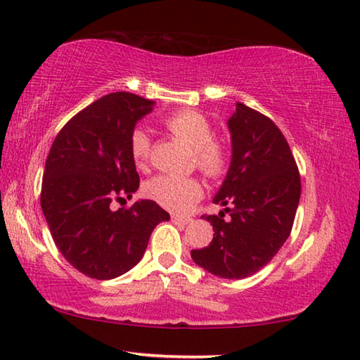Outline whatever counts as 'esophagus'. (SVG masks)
<instances>
[{
    "label": "esophagus",
    "mask_w": 360,
    "mask_h": 360,
    "mask_svg": "<svg viewBox=\"0 0 360 360\" xmlns=\"http://www.w3.org/2000/svg\"><path fill=\"white\" fill-rule=\"evenodd\" d=\"M171 222L176 226H187L191 222V218H182V216H176L173 214L171 216Z\"/></svg>",
    "instance_id": "1"
}]
</instances>
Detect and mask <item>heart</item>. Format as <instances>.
I'll use <instances>...</instances> for the list:
<instances>
[{
  "instance_id": "b5f03b06",
  "label": "heart",
  "mask_w": 360,
  "mask_h": 360,
  "mask_svg": "<svg viewBox=\"0 0 360 360\" xmlns=\"http://www.w3.org/2000/svg\"><path fill=\"white\" fill-rule=\"evenodd\" d=\"M165 124L176 138L193 150L198 169L210 178H218L229 167V149L214 139L208 118L195 110H179L165 118ZM129 152L136 167L144 169L150 158V138L144 128L136 127L129 134ZM147 197L160 207L176 213H186L203 195V186L197 178L162 174L144 186Z\"/></svg>"
}]
</instances>
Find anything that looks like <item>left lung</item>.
Here are the masks:
<instances>
[{"label":"left lung","instance_id":"left-lung-1","mask_svg":"<svg viewBox=\"0 0 360 360\" xmlns=\"http://www.w3.org/2000/svg\"><path fill=\"white\" fill-rule=\"evenodd\" d=\"M231 167L213 202L231 219L210 214L213 240L192 250L195 264L222 278H245L264 267L287 240L301 195L298 167L271 118L237 102L227 120Z\"/></svg>","mask_w":360,"mask_h":360}]
</instances>
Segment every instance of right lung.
<instances>
[{
	"mask_svg": "<svg viewBox=\"0 0 360 360\" xmlns=\"http://www.w3.org/2000/svg\"><path fill=\"white\" fill-rule=\"evenodd\" d=\"M155 102L124 93L107 94L78 112L59 131L44 165L41 210L56 247L84 276L110 281L138 264L150 233L169 214L153 200L131 198L139 174L129 134Z\"/></svg>",
	"mask_w": 360,
	"mask_h": 360,
	"instance_id": "1",
	"label": "right lung"
}]
</instances>
